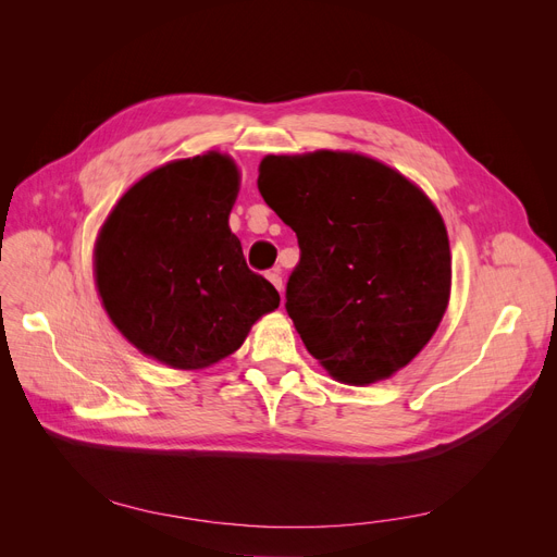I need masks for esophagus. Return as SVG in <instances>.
<instances>
[{"label": "esophagus", "instance_id": "34e87169", "mask_svg": "<svg viewBox=\"0 0 557 557\" xmlns=\"http://www.w3.org/2000/svg\"><path fill=\"white\" fill-rule=\"evenodd\" d=\"M267 277L271 280V284H273L277 290H282L284 284H282V271H280V269H271V271L267 273Z\"/></svg>", "mask_w": 557, "mask_h": 557}]
</instances>
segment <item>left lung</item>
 <instances>
[{
  "label": "left lung",
  "mask_w": 557,
  "mask_h": 557,
  "mask_svg": "<svg viewBox=\"0 0 557 557\" xmlns=\"http://www.w3.org/2000/svg\"><path fill=\"white\" fill-rule=\"evenodd\" d=\"M257 187L298 237L284 307L309 352L345 384L404 368L449 302V239L433 202L395 169L336 151L263 158Z\"/></svg>",
  "instance_id": "8db88e82"
}]
</instances>
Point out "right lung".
Wrapping results in <instances>:
<instances>
[{
	"label": "right lung",
	"instance_id": "right-lung-1",
	"mask_svg": "<svg viewBox=\"0 0 557 557\" xmlns=\"http://www.w3.org/2000/svg\"><path fill=\"white\" fill-rule=\"evenodd\" d=\"M239 171L221 153L169 162L135 183L101 227L99 296L137 349L171 368H208L280 307L246 263L227 216Z\"/></svg>",
	"mask_w": 557,
	"mask_h": 557
}]
</instances>
